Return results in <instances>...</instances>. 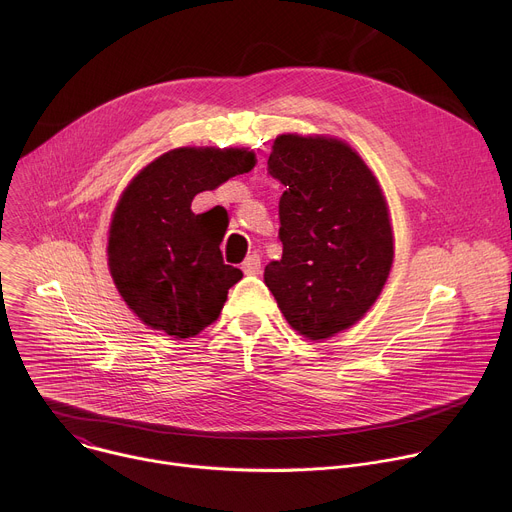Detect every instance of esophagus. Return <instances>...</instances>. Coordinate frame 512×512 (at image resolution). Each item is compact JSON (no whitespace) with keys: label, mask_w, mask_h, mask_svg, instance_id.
<instances>
[{"label":"esophagus","mask_w":512,"mask_h":512,"mask_svg":"<svg viewBox=\"0 0 512 512\" xmlns=\"http://www.w3.org/2000/svg\"><path fill=\"white\" fill-rule=\"evenodd\" d=\"M243 271L247 273V275H259L261 273V257L259 255H249L247 259H245V263H243Z\"/></svg>","instance_id":"1"}]
</instances>
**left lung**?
Instances as JSON below:
<instances>
[{"mask_svg": "<svg viewBox=\"0 0 512 512\" xmlns=\"http://www.w3.org/2000/svg\"><path fill=\"white\" fill-rule=\"evenodd\" d=\"M279 198L283 255L265 285L308 340L354 326L381 296L395 249L389 206L356 150L330 135H277L267 160Z\"/></svg>", "mask_w": 512, "mask_h": 512, "instance_id": "obj_1", "label": "left lung"}]
</instances>
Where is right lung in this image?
I'll list each match as a JSON object with an SVG mask.
<instances>
[{"label": "right lung", "instance_id": "right-lung-1", "mask_svg": "<svg viewBox=\"0 0 512 512\" xmlns=\"http://www.w3.org/2000/svg\"><path fill=\"white\" fill-rule=\"evenodd\" d=\"M247 148H176L141 168L113 210L107 259L129 310L154 330L190 338L210 326L243 271L225 265L227 227L194 214L196 194L251 172Z\"/></svg>", "mask_w": 512, "mask_h": 512}]
</instances>
